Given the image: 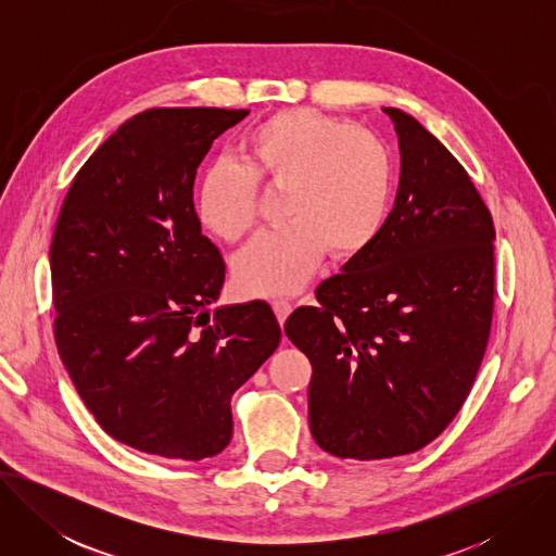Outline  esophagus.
<instances>
[{"label": "esophagus", "instance_id": "obj_1", "mask_svg": "<svg viewBox=\"0 0 556 556\" xmlns=\"http://www.w3.org/2000/svg\"><path fill=\"white\" fill-rule=\"evenodd\" d=\"M273 309H275V314H277L279 324H283V321L288 319V314L292 312V301H290V299H283V296L273 299Z\"/></svg>", "mask_w": 556, "mask_h": 556}]
</instances>
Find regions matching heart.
I'll use <instances>...</instances> for the list:
<instances>
[{
    "label": "heart",
    "instance_id": "heart-1",
    "mask_svg": "<svg viewBox=\"0 0 556 556\" xmlns=\"http://www.w3.org/2000/svg\"><path fill=\"white\" fill-rule=\"evenodd\" d=\"M391 155L369 131L314 110L264 118L237 144V165L211 169L195 213L206 230L237 242L257 222V182L286 189V226L255 237L235 260L251 294L301 290L328 251L350 260L380 230L391 198Z\"/></svg>",
    "mask_w": 556,
    "mask_h": 556
}]
</instances>
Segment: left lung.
Here are the masks:
<instances>
[{"label":"left lung","mask_w":556,"mask_h":556,"mask_svg":"<svg viewBox=\"0 0 556 556\" xmlns=\"http://www.w3.org/2000/svg\"><path fill=\"white\" fill-rule=\"evenodd\" d=\"M382 112L401 147L393 208L283 328L312 365L314 442L352 459L435 440L466 401L493 321L491 211L433 134L403 110Z\"/></svg>","instance_id":"8db88e82"}]
</instances>
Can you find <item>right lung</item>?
Segmentation results:
<instances>
[{
	"mask_svg": "<svg viewBox=\"0 0 556 556\" xmlns=\"http://www.w3.org/2000/svg\"><path fill=\"white\" fill-rule=\"evenodd\" d=\"M249 110L155 108L123 123L76 174L50 247L54 339L114 440L169 459L230 442V399L277 350L266 301L219 299L226 266L202 235L193 182Z\"/></svg>",
	"mask_w": 556,
	"mask_h": 556,
	"instance_id": "right-lung-1",
	"label": "right lung"
}]
</instances>
